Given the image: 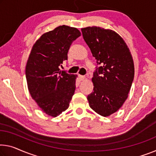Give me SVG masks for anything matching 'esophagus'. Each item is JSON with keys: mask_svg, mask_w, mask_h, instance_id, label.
Here are the masks:
<instances>
[{"mask_svg": "<svg viewBox=\"0 0 156 156\" xmlns=\"http://www.w3.org/2000/svg\"><path fill=\"white\" fill-rule=\"evenodd\" d=\"M79 77H80V80H85V76H83V75H79Z\"/></svg>", "mask_w": 156, "mask_h": 156, "instance_id": "1", "label": "esophagus"}]
</instances>
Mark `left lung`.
Here are the masks:
<instances>
[{"instance_id":"obj_1","label":"left lung","mask_w":156,"mask_h":156,"mask_svg":"<svg viewBox=\"0 0 156 156\" xmlns=\"http://www.w3.org/2000/svg\"><path fill=\"white\" fill-rule=\"evenodd\" d=\"M83 37L99 68L93 74L89 106L102 116H109L123 106L130 91L135 67L130 49L118 33L99 26L81 28Z\"/></svg>"}]
</instances>
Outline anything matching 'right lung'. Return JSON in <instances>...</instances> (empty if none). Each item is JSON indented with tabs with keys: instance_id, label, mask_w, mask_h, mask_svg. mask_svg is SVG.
<instances>
[{
	"instance_id": "add662e5",
	"label": "right lung",
	"mask_w": 156,
	"mask_h": 156,
	"mask_svg": "<svg viewBox=\"0 0 156 156\" xmlns=\"http://www.w3.org/2000/svg\"><path fill=\"white\" fill-rule=\"evenodd\" d=\"M81 35L77 28L63 25L43 34L31 49L26 77L31 97L45 114L56 117L66 111L75 93L76 75L60 70L74 40Z\"/></svg>"
}]
</instances>
